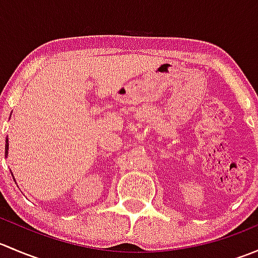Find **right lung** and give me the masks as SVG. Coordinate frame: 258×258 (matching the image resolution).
Listing matches in <instances>:
<instances>
[{
    "instance_id": "1",
    "label": "right lung",
    "mask_w": 258,
    "mask_h": 258,
    "mask_svg": "<svg viewBox=\"0 0 258 258\" xmlns=\"http://www.w3.org/2000/svg\"><path fill=\"white\" fill-rule=\"evenodd\" d=\"M7 155H9V140H6V147H5V156L7 157ZM12 176H14V175H12Z\"/></svg>"
}]
</instances>
